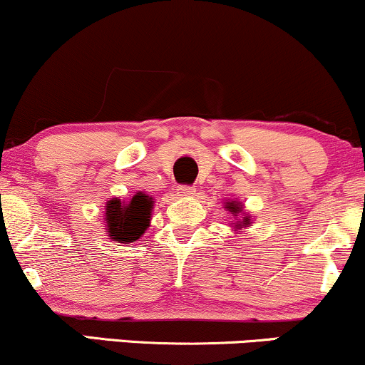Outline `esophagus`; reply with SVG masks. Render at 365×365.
<instances>
[{"instance_id": "esophagus-1", "label": "esophagus", "mask_w": 365, "mask_h": 365, "mask_svg": "<svg viewBox=\"0 0 365 365\" xmlns=\"http://www.w3.org/2000/svg\"><path fill=\"white\" fill-rule=\"evenodd\" d=\"M177 193L180 197H193L195 195V188L188 185H180L177 187Z\"/></svg>"}]
</instances>
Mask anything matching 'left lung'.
<instances>
[{"mask_svg":"<svg viewBox=\"0 0 365 365\" xmlns=\"http://www.w3.org/2000/svg\"><path fill=\"white\" fill-rule=\"evenodd\" d=\"M224 209L229 210L230 214L234 215L232 227L236 229V230H239V232H241V230H242L244 227H249V225L252 224L251 215L246 214V210H244V205L241 204V202H237V200H229V202H225Z\"/></svg>","mask_w":365,"mask_h":365,"instance_id":"8db88e82","label":"left lung"}]
</instances>
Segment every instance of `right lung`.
<instances>
[{"label": "right lung", "instance_id": "obj_1", "mask_svg": "<svg viewBox=\"0 0 365 365\" xmlns=\"http://www.w3.org/2000/svg\"><path fill=\"white\" fill-rule=\"evenodd\" d=\"M153 198L148 193L138 192L128 202L119 197L106 202L104 227L110 241L121 244L135 242L150 227Z\"/></svg>", "mask_w": 365, "mask_h": 365}]
</instances>
